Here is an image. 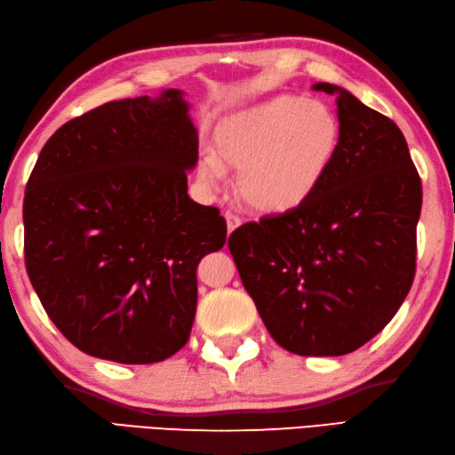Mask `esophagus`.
<instances>
[{
    "label": "esophagus",
    "mask_w": 455,
    "mask_h": 455,
    "mask_svg": "<svg viewBox=\"0 0 455 455\" xmlns=\"http://www.w3.org/2000/svg\"><path fill=\"white\" fill-rule=\"evenodd\" d=\"M224 216H226V221H228V231H234L235 228L242 226V218H239L237 213H234V212H226Z\"/></svg>",
    "instance_id": "obj_1"
}]
</instances>
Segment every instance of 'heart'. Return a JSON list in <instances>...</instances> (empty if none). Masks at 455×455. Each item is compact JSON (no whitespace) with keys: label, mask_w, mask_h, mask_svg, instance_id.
Masks as SVG:
<instances>
[{"label":"heart","mask_w":455,"mask_h":455,"mask_svg":"<svg viewBox=\"0 0 455 455\" xmlns=\"http://www.w3.org/2000/svg\"><path fill=\"white\" fill-rule=\"evenodd\" d=\"M340 123L329 105L281 94L226 118L216 128V154L198 162L200 182L212 192L239 170L237 190L253 210L279 213L305 204L337 156Z\"/></svg>","instance_id":"obj_1"}]
</instances>
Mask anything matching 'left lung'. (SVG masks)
Segmentation results:
<instances>
[{"label":"left lung","instance_id":"left-lung-1","mask_svg":"<svg viewBox=\"0 0 455 455\" xmlns=\"http://www.w3.org/2000/svg\"><path fill=\"white\" fill-rule=\"evenodd\" d=\"M340 142L305 204L237 228L228 239L239 277L277 345L340 356L379 334L416 273L422 182L388 116L329 83Z\"/></svg>","mask_w":455,"mask_h":455}]
</instances>
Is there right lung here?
Instances as JSON below:
<instances>
[{
	"instance_id": "add662e5",
	"label": "right lung",
	"mask_w": 455,
	"mask_h": 455,
	"mask_svg": "<svg viewBox=\"0 0 455 455\" xmlns=\"http://www.w3.org/2000/svg\"><path fill=\"white\" fill-rule=\"evenodd\" d=\"M198 132L182 91L110 100L43 147L23 200L25 267L49 319L91 356L150 364L182 348L196 269L226 243L188 196Z\"/></svg>"
}]
</instances>
